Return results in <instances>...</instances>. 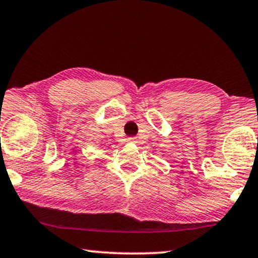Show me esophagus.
Instances as JSON below:
<instances>
[{"label": "esophagus", "mask_w": 258, "mask_h": 258, "mask_svg": "<svg viewBox=\"0 0 258 258\" xmlns=\"http://www.w3.org/2000/svg\"><path fill=\"white\" fill-rule=\"evenodd\" d=\"M127 141H128V142H133V144H136V142H137V138H136V137H131V138H128Z\"/></svg>", "instance_id": "1"}]
</instances>
